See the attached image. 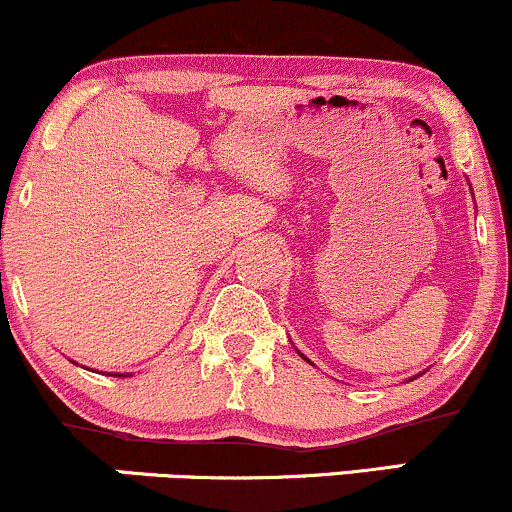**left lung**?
<instances>
[{"label": "left lung", "mask_w": 512, "mask_h": 512, "mask_svg": "<svg viewBox=\"0 0 512 512\" xmlns=\"http://www.w3.org/2000/svg\"><path fill=\"white\" fill-rule=\"evenodd\" d=\"M298 354H301V351H298ZM301 356H303V354H301ZM303 358H305V356H303ZM305 361H308V358H305ZM308 363H310V361H308ZM313 366H315V363H313ZM419 375H421V373H419ZM419 375H414V378H409V380H416V378H419Z\"/></svg>", "instance_id": "left-lung-1"}]
</instances>
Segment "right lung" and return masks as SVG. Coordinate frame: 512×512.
<instances>
[{
    "instance_id": "add662e5",
    "label": "right lung",
    "mask_w": 512,
    "mask_h": 512,
    "mask_svg": "<svg viewBox=\"0 0 512 512\" xmlns=\"http://www.w3.org/2000/svg\"><path fill=\"white\" fill-rule=\"evenodd\" d=\"M88 370H91V368H88ZM115 375H117V378H127L129 373H115Z\"/></svg>"
}]
</instances>
